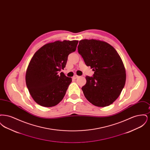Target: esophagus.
Listing matches in <instances>:
<instances>
[{
    "label": "esophagus",
    "mask_w": 150,
    "mask_h": 150,
    "mask_svg": "<svg viewBox=\"0 0 150 150\" xmlns=\"http://www.w3.org/2000/svg\"><path fill=\"white\" fill-rule=\"evenodd\" d=\"M78 77L79 76L76 75H74V76H73V79H76L78 78Z\"/></svg>",
    "instance_id": "34e87169"
}]
</instances>
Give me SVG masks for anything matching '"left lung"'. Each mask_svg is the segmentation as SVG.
I'll use <instances>...</instances> for the list:
<instances>
[{"mask_svg":"<svg viewBox=\"0 0 150 150\" xmlns=\"http://www.w3.org/2000/svg\"><path fill=\"white\" fill-rule=\"evenodd\" d=\"M78 50L86 65L94 71L93 76H86V85L81 88L86 100L98 107L110 105L125 84V70L120 56L110 44L94 39L79 41Z\"/></svg>","mask_w":150,"mask_h":150,"instance_id":"8db88e82","label":"left lung"}]
</instances>
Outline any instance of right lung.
I'll return each mask as SVG.
<instances>
[{
    "label": "right lung",
    "mask_w": 150,
    "mask_h": 150,
    "mask_svg": "<svg viewBox=\"0 0 150 150\" xmlns=\"http://www.w3.org/2000/svg\"><path fill=\"white\" fill-rule=\"evenodd\" d=\"M78 40L56 41L43 45L29 63L26 83L33 100L44 107H52L64 97L71 83L63 72L69 54L75 52Z\"/></svg>",
    "instance_id": "obj_1"
}]
</instances>
